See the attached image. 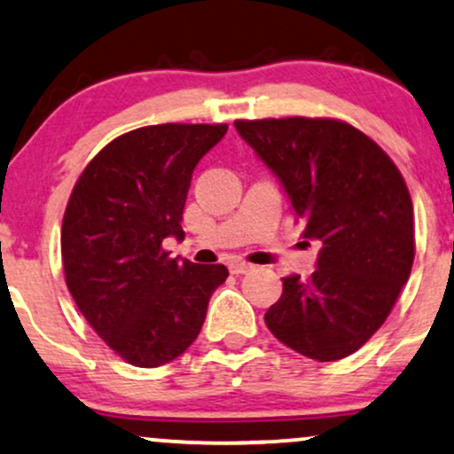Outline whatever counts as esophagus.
<instances>
[{
  "instance_id": "esophagus-1",
  "label": "esophagus",
  "mask_w": 454,
  "mask_h": 454,
  "mask_svg": "<svg viewBox=\"0 0 454 454\" xmlns=\"http://www.w3.org/2000/svg\"><path fill=\"white\" fill-rule=\"evenodd\" d=\"M249 270H254V264H247V262H241V260L231 262L232 275H245V272H249Z\"/></svg>"
}]
</instances>
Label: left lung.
Returning a JSON list of instances; mask_svg holds the SVG:
<instances>
[{
    "label": "left lung",
    "instance_id": "1",
    "mask_svg": "<svg viewBox=\"0 0 454 454\" xmlns=\"http://www.w3.org/2000/svg\"><path fill=\"white\" fill-rule=\"evenodd\" d=\"M237 133L279 179L319 241L315 272L283 277L264 321L277 340L317 362L357 351L385 324L414 260L412 200L391 158L338 120H237Z\"/></svg>",
    "mask_w": 454,
    "mask_h": 454
}]
</instances>
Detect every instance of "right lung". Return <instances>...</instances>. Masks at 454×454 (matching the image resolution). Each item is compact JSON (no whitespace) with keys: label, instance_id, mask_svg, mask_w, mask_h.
Instances as JSON below:
<instances>
[{"label":"right lung","instance_id":"right-lung-1","mask_svg":"<svg viewBox=\"0 0 454 454\" xmlns=\"http://www.w3.org/2000/svg\"><path fill=\"white\" fill-rule=\"evenodd\" d=\"M226 124H156L112 144L89 162L65 209V281L80 313L120 357L139 368L173 362L203 327L223 264L168 258L196 165Z\"/></svg>","mask_w":454,"mask_h":454}]
</instances>
